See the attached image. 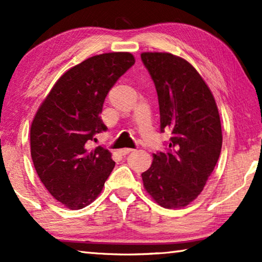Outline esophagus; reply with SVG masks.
Listing matches in <instances>:
<instances>
[{"label":"esophagus","instance_id":"obj_1","mask_svg":"<svg viewBox=\"0 0 262 262\" xmlns=\"http://www.w3.org/2000/svg\"><path fill=\"white\" fill-rule=\"evenodd\" d=\"M134 151V150L132 149H130V148H125V149H121V150H119V154L120 155H127V154H130V152H132Z\"/></svg>","mask_w":262,"mask_h":262}]
</instances>
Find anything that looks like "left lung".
<instances>
[{"label": "left lung", "mask_w": 262, "mask_h": 262, "mask_svg": "<svg viewBox=\"0 0 262 262\" xmlns=\"http://www.w3.org/2000/svg\"><path fill=\"white\" fill-rule=\"evenodd\" d=\"M141 58L155 83L161 131H171L166 151L154 154L151 167L142 174L143 185L162 207H184L200 194L220 159V113L187 60L167 52H143Z\"/></svg>", "instance_id": "1"}]
</instances>
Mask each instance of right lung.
<instances>
[{
	"label": "right lung",
	"mask_w": 262,
	"mask_h": 262,
	"mask_svg": "<svg viewBox=\"0 0 262 262\" xmlns=\"http://www.w3.org/2000/svg\"><path fill=\"white\" fill-rule=\"evenodd\" d=\"M135 64L128 52L93 56L64 73L31 125V156L42 185L71 210L94 202L116 162L102 146L91 149L107 127L100 117L110 89Z\"/></svg>",
	"instance_id": "right-lung-1"
}]
</instances>
